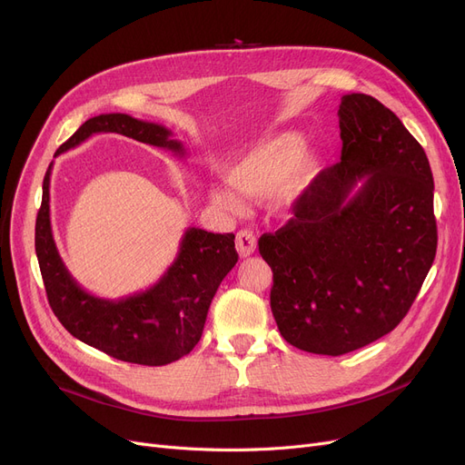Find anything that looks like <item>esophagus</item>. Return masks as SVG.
<instances>
[{
  "mask_svg": "<svg viewBox=\"0 0 465 465\" xmlns=\"http://www.w3.org/2000/svg\"><path fill=\"white\" fill-rule=\"evenodd\" d=\"M235 249L242 258L251 256L256 251V235L251 230H241L235 237Z\"/></svg>",
  "mask_w": 465,
  "mask_h": 465,
  "instance_id": "1",
  "label": "esophagus"
}]
</instances>
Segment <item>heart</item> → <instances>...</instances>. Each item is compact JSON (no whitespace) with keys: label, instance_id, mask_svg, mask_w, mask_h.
Returning <instances> with one entry per match:
<instances>
[{"label":"heart","instance_id":"obj_1","mask_svg":"<svg viewBox=\"0 0 465 465\" xmlns=\"http://www.w3.org/2000/svg\"><path fill=\"white\" fill-rule=\"evenodd\" d=\"M321 162L303 149L302 135L282 132L256 143L226 169V183L245 200H272L277 211L294 209L311 190ZM213 202L228 211H239V198L228 190H214Z\"/></svg>","mask_w":465,"mask_h":465}]
</instances>
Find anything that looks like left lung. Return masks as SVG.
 Wrapping results in <instances>:
<instances>
[{
  "label": "left lung",
  "instance_id": "8db88e82",
  "mask_svg": "<svg viewBox=\"0 0 465 465\" xmlns=\"http://www.w3.org/2000/svg\"><path fill=\"white\" fill-rule=\"evenodd\" d=\"M341 162L321 171L294 218L258 241L273 272L281 335L341 356L392 331L437 249L428 156L401 120L368 94L339 105Z\"/></svg>",
  "mask_w": 465,
  "mask_h": 465
}]
</instances>
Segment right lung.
<instances>
[{
	"mask_svg": "<svg viewBox=\"0 0 465 465\" xmlns=\"http://www.w3.org/2000/svg\"><path fill=\"white\" fill-rule=\"evenodd\" d=\"M120 134L184 156L171 130L130 114L109 113L88 118L54 156L94 134ZM51 171L43 179V200L35 220V252L48 303L62 326L83 343L116 360L165 365L186 356L202 339L209 305L223 279L237 263L235 235L188 228L179 254L156 284L122 300L95 298L71 277L51 228Z\"/></svg>",
	"mask_w": 465,
	"mask_h": 465,
	"instance_id": "add662e5",
	"label": "right lung"
}]
</instances>
